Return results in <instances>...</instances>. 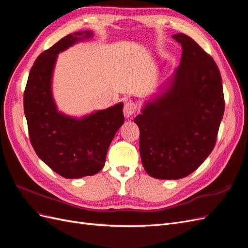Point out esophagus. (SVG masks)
I'll return each instance as SVG.
<instances>
[{"mask_svg": "<svg viewBox=\"0 0 248 248\" xmlns=\"http://www.w3.org/2000/svg\"><path fill=\"white\" fill-rule=\"evenodd\" d=\"M137 110V106L136 103L132 102V101H128L125 103L123 111H124V115L126 118H131V116L136 112Z\"/></svg>", "mask_w": 248, "mask_h": 248, "instance_id": "esophagus-1", "label": "esophagus"}]
</instances>
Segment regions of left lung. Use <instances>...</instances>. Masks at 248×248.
Here are the masks:
<instances>
[{
  "instance_id": "left-lung-1",
  "label": "left lung",
  "mask_w": 248,
  "mask_h": 248,
  "mask_svg": "<svg viewBox=\"0 0 248 248\" xmlns=\"http://www.w3.org/2000/svg\"><path fill=\"white\" fill-rule=\"evenodd\" d=\"M172 38L183 48L179 67L133 120L142 166L161 180L184 178L205 161L224 111L222 80L212 57L189 36Z\"/></svg>"
}]
</instances>
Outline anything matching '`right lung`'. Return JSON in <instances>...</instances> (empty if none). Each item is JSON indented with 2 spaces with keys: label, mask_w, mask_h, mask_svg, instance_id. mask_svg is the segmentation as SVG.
<instances>
[{
  "label": "right lung",
  "mask_w": 248,
  "mask_h": 248,
  "mask_svg": "<svg viewBox=\"0 0 248 248\" xmlns=\"http://www.w3.org/2000/svg\"><path fill=\"white\" fill-rule=\"evenodd\" d=\"M92 31L65 36L36 59L24 94V109L31 144L39 158L66 179L97 174L106 163L116 132L124 123L123 103L81 118L59 111L52 96V74L58 55Z\"/></svg>",
  "instance_id": "1"
}]
</instances>
